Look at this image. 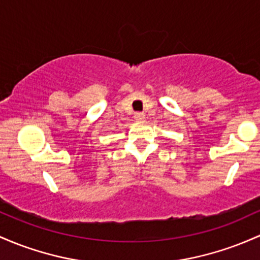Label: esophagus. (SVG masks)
Wrapping results in <instances>:
<instances>
[{
	"instance_id": "34e87169",
	"label": "esophagus",
	"mask_w": 260,
	"mask_h": 260,
	"mask_svg": "<svg viewBox=\"0 0 260 260\" xmlns=\"http://www.w3.org/2000/svg\"><path fill=\"white\" fill-rule=\"evenodd\" d=\"M135 119L137 122H143L145 119V116L144 113H141V112H137L135 113Z\"/></svg>"
}]
</instances>
